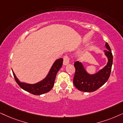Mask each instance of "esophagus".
Returning a JSON list of instances; mask_svg holds the SVG:
<instances>
[{"mask_svg":"<svg viewBox=\"0 0 123 123\" xmlns=\"http://www.w3.org/2000/svg\"><path fill=\"white\" fill-rule=\"evenodd\" d=\"M69 63V58L68 55H65L63 57V65H67Z\"/></svg>","mask_w":123,"mask_h":123,"instance_id":"34e87169","label":"esophagus"}]
</instances>
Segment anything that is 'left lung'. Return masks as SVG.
<instances>
[{"instance_id":"left-lung-1","label":"left lung","mask_w":123,"mask_h":123,"mask_svg":"<svg viewBox=\"0 0 123 123\" xmlns=\"http://www.w3.org/2000/svg\"><path fill=\"white\" fill-rule=\"evenodd\" d=\"M105 47L107 50H103L108 58L107 65L94 74H90L85 69L83 63L76 61L74 63L75 73L73 83L78 90L83 92H93L98 89L108 80L111 71L113 56L111 48L106 43Z\"/></svg>"}]
</instances>
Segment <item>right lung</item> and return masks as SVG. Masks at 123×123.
I'll return each mask as SVG.
<instances>
[{"mask_svg": "<svg viewBox=\"0 0 123 123\" xmlns=\"http://www.w3.org/2000/svg\"><path fill=\"white\" fill-rule=\"evenodd\" d=\"M62 58H59L55 61L46 77L41 81L34 84H29L20 82L16 77L12 69V70L15 80L20 87L31 94L36 95H40L49 92L54 86L57 73L62 67Z\"/></svg>", "mask_w": 123, "mask_h": 123, "instance_id": "obj_1", "label": "right lung"}]
</instances>
